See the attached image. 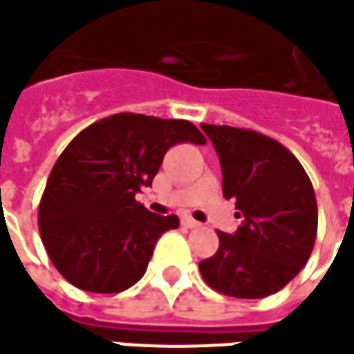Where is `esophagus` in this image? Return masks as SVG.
<instances>
[{"label":"esophagus","mask_w":354,"mask_h":354,"mask_svg":"<svg viewBox=\"0 0 354 354\" xmlns=\"http://www.w3.org/2000/svg\"><path fill=\"white\" fill-rule=\"evenodd\" d=\"M184 225H186L187 228H197V227H201L199 223H197L196 218H192V217H184V221H182Z\"/></svg>","instance_id":"esophagus-1"}]
</instances>
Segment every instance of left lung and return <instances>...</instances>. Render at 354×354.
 <instances>
[{
  "label": "left lung",
  "instance_id": "left-lung-1",
  "mask_svg": "<svg viewBox=\"0 0 354 354\" xmlns=\"http://www.w3.org/2000/svg\"><path fill=\"white\" fill-rule=\"evenodd\" d=\"M217 151L223 194L236 199L234 234L217 232L215 256L199 261L217 292L263 298L290 283L306 266L318 234V203L298 158L254 129L201 124Z\"/></svg>",
  "mask_w": 354,
  "mask_h": 354
}]
</instances>
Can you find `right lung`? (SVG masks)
Masks as SVG:
<instances>
[{
	"mask_svg": "<svg viewBox=\"0 0 354 354\" xmlns=\"http://www.w3.org/2000/svg\"><path fill=\"white\" fill-rule=\"evenodd\" d=\"M180 143L203 145L205 137L187 120L122 112L85 127L64 149L38 205V228L73 287L112 295L145 275L160 234L180 221L147 211L136 194Z\"/></svg>",
	"mask_w": 354,
	"mask_h": 354,
	"instance_id": "1",
	"label": "right lung"
}]
</instances>
